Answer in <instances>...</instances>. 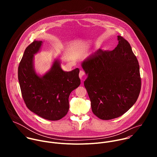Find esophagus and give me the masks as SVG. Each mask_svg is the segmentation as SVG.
<instances>
[{"instance_id": "1", "label": "esophagus", "mask_w": 157, "mask_h": 157, "mask_svg": "<svg viewBox=\"0 0 157 157\" xmlns=\"http://www.w3.org/2000/svg\"><path fill=\"white\" fill-rule=\"evenodd\" d=\"M79 76L80 78V79L81 80H84L85 78H86V76H85V72L82 70H81L79 71Z\"/></svg>"}]
</instances>
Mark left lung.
Segmentation results:
<instances>
[{
	"label": "left lung",
	"mask_w": 157,
	"mask_h": 157,
	"mask_svg": "<svg viewBox=\"0 0 157 157\" xmlns=\"http://www.w3.org/2000/svg\"><path fill=\"white\" fill-rule=\"evenodd\" d=\"M112 51L99 49L82 63L84 82L93 114L102 120L122 116L137 101L141 89L138 60L127 40L118 36Z\"/></svg>",
	"instance_id": "obj_1"
}]
</instances>
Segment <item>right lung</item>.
<instances>
[{"label":"right lung","instance_id":"1","mask_svg":"<svg viewBox=\"0 0 157 157\" xmlns=\"http://www.w3.org/2000/svg\"><path fill=\"white\" fill-rule=\"evenodd\" d=\"M42 41L34 40L26 48L18 68L21 96L28 109L49 121H58L69 110L70 93L81 84L79 70L66 72L55 61L51 70L38 76L33 67V55L38 52Z\"/></svg>","mask_w":157,"mask_h":157}]
</instances>
